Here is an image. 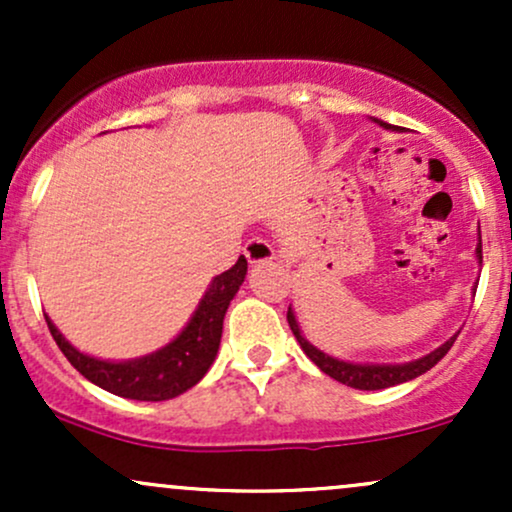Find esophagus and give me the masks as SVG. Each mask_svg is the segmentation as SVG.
<instances>
[{"label": "esophagus", "mask_w": 512, "mask_h": 512, "mask_svg": "<svg viewBox=\"0 0 512 512\" xmlns=\"http://www.w3.org/2000/svg\"><path fill=\"white\" fill-rule=\"evenodd\" d=\"M245 257H248L250 264H260V262H269L274 260V248L269 240L264 238H250L245 243Z\"/></svg>", "instance_id": "esophagus-1"}]
</instances>
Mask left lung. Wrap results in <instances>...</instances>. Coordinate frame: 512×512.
<instances>
[{"label": "left lung", "mask_w": 512, "mask_h": 512, "mask_svg": "<svg viewBox=\"0 0 512 512\" xmlns=\"http://www.w3.org/2000/svg\"><path fill=\"white\" fill-rule=\"evenodd\" d=\"M380 125L387 129H397V127L387 125V122H380ZM477 257L481 260V236H479V245H477ZM286 320H289L291 332L296 334L298 344H301L305 356H308L310 361H313L315 366L322 370V373H327L330 378L339 380L342 385L354 387V390H385V387H392V385L407 383V380L419 378V375H424L426 370H431L440 361V358L448 354L450 346L455 344V339H457V334H455V337L448 339L443 346H438L436 351H431V354L424 358H416V361H411V363H399V366H361V363H346V361H339V358L322 354V351H317L313 344L305 342V337L301 334V330H298V322H296V317H293L291 308H289V313H286Z\"/></svg>", "instance_id": "obj_1"}]
</instances>
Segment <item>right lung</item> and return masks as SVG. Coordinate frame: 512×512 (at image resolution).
I'll return each mask as SVG.
<instances>
[{
    "mask_svg": "<svg viewBox=\"0 0 512 512\" xmlns=\"http://www.w3.org/2000/svg\"><path fill=\"white\" fill-rule=\"evenodd\" d=\"M245 272H248V260L240 255L228 272L214 276L185 330L156 354L134 361L113 363L81 354L62 337L50 317H45V322L67 361L93 385L125 399L163 402L195 387L214 363L221 344L223 315L245 281Z\"/></svg>",
    "mask_w": 512,
    "mask_h": 512,
    "instance_id": "add662e5",
    "label": "right lung"
}]
</instances>
